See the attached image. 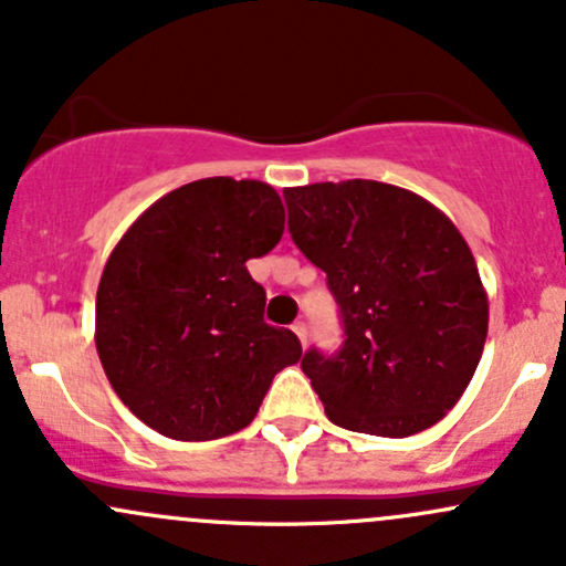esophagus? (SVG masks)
<instances>
[{"label": "esophagus", "mask_w": 566, "mask_h": 566, "mask_svg": "<svg viewBox=\"0 0 566 566\" xmlns=\"http://www.w3.org/2000/svg\"><path fill=\"white\" fill-rule=\"evenodd\" d=\"M293 331H295V336L301 339V345H306V323H304V319L293 323Z\"/></svg>", "instance_id": "34e87169"}]
</instances>
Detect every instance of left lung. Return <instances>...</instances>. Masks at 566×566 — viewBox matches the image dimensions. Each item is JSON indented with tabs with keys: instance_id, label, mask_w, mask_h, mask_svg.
I'll return each mask as SVG.
<instances>
[{
	"instance_id": "1",
	"label": "left lung",
	"mask_w": 566,
	"mask_h": 566,
	"mask_svg": "<svg viewBox=\"0 0 566 566\" xmlns=\"http://www.w3.org/2000/svg\"><path fill=\"white\" fill-rule=\"evenodd\" d=\"M290 235L325 271L345 342L301 369L334 424L405 438L441 421L488 339V293L458 227L378 180L284 188Z\"/></svg>"
}]
</instances>
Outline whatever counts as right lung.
<instances>
[{
	"label": "right lung",
	"instance_id": "1",
	"mask_svg": "<svg viewBox=\"0 0 566 566\" xmlns=\"http://www.w3.org/2000/svg\"><path fill=\"white\" fill-rule=\"evenodd\" d=\"M282 232L268 182L205 177L119 238L95 298V347L136 419L175 441L251 424L273 375L301 358L298 336L262 319L265 290L247 271Z\"/></svg>",
	"mask_w": 566,
	"mask_h": 566
}]
</instances>
